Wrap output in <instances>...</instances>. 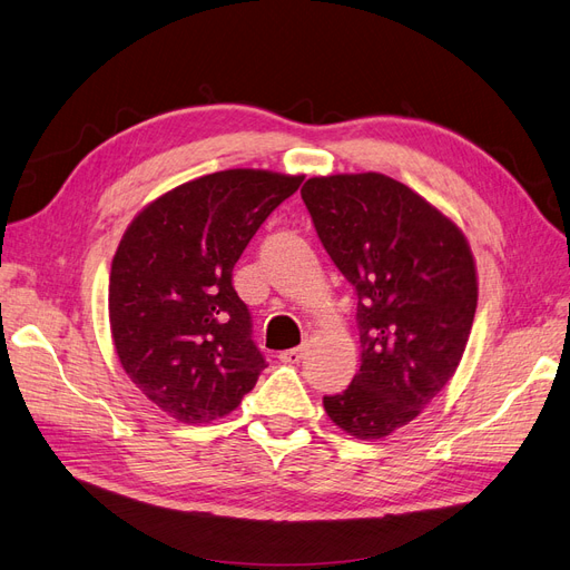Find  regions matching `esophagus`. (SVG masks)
Masks as SVG:
<instances>
[{
  "mask_svg": "<svg viewBox=\"0 0 570 570\" xmlns=\"http://www.w3.org/2000/svg\"><path fill=\"white\" fill-rule=\"evenodd\" d=\"M303 357H305V347H291V351H284L279 355V360L286 364H298Z\"/></svg>",
  "mask_w": 570,
  "mask_h": 570,
  "instance_id": "obj_1",
  "label": "esophagus"
}]
</instances>
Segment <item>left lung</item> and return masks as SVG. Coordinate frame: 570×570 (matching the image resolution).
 <instances>
[{
    "mask_svg": "<svg viewBox=\"0 0 570 570\" xmlns=\"http://www.w3.org/2000/svg\"><path fill=\"white\" fill-rule=\"evenodd\" d=\"M317 236L357 293L360 372L324 410L376 440L407 426L454 376L479 303L466 236L426 198L381 173L305 181Z\"/></svg>",
    "mask_w": 570,
    "mask_h": 570,
    "instance_id": "left-lung-1",
    "label": "left lung"
}]
</instances>
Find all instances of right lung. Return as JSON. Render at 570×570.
Masks as SVG:
<instances>
[{
  "label": "right lung",
  "instance_id": "right-lung-1",
  "mask_svg": "<svg viewBox=\"0 0 570 570\" xmlns=\"http://www.w3.org/2000/svg\"><path fill=\"white\" fill-rule=\"evenodd\" d=\"M303 175L236 168L151 200L125 229L108 282V320L125 374L181 424L238 407L267 366L232 269Z\"/></svg>",
  "mask_w": 570,
  "mask_h": 570
}]
</instances>
